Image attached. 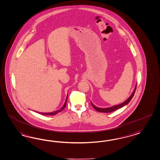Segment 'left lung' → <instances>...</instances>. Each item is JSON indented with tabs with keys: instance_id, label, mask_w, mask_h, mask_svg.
<instances>
[{
	"instance_id": "obj_1",
	"label": "left lung",
	"mask_w": 160,
	"mask_h": 160,
	"mask_svg": "<svg viewBox=\"0 0 160 160\" xmlns=\"http://www.w3.org/2000/svg\"><path fill=\"white\" fill-rule=\"evenodd\" d=\"M136 86H137V84L136 85L135 88H134V91L132 92V94H131V95L128 98V99H126L125 101H124L123 102L121 103V104H119V105H114L113 107H108V108H98V107H95V105H94L91 102V105L92 106L94 107V108L95 109L96 111H97L98 112H104V113H108V112H112L113 111L117 110L118 109H119V108H122L123 107L125 106L126 105L128 104L130 101V100L132 99V98H133V97L134 96V92L136 91Z\"/></svg>"
}]
</instances>
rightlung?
I'll return each mask as SVG.
<instances>
[{
    "label": "right lung",
    "mask_w": 160,
    "mask_h": 160,
    "mask_svg": "<svg viewBox=\"0 0 160 160\" xmlns=\"http://www.w3.org/2000/svg\"><path fill=\"white\" fill-rule=\"evenodd\" d=\"M68 94L67 95V97H66V101H65V104L63 105V106L62 107V108L60 109H59V110H57L56 111H54V112H48V113H43V112H38L39 113H41V115H56L58 113L60 112H61L64 108H65V107H66V102H67V100H68Z\"/></svg>",
    "instance_id": "right-lung-1"
}]
</instances>
